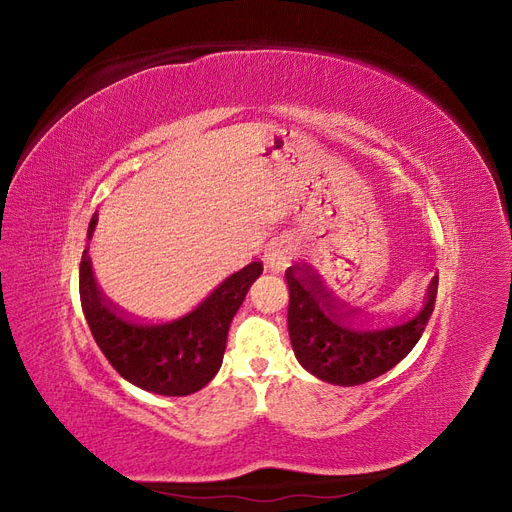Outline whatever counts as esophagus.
<instances>
[{"instance_id":"34e87169","label":"esophagus","mask_w":512,"mask_h":512,"mask_svg":"<svg viewBox=\"0 0 512 512\" xmlns=\"http://www.w3.org/2000/svg\"><path fill=\"white\" fill-rule=\"evenodd\" d=\"M265 265H267V269L273 271V273L282 271V267L286 265V252H284L282 245L269 247V252L265 254Z\"/></svg>"}]
</instances>
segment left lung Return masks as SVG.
Wrapping results in <instances>:
<instances>
[{
    "label": "left lung",
    "instance_id": "1",
    "mask_svg": "<svg viewBox=\"0 0 512 512\" xmlns=\"http://www.w3.org/2000/svg\"><path fill=\"white\" fill-rule=\"evenodd\" d=\"M290 290L288 333L299 363L324 382L354 386L395 367L421 339L433 314L438 275L421 309L401 320L342 314L305 273L286 269Z\"/></svg>",
    "mask_w": 512,
    "mask_h": 512
}]
</instances>
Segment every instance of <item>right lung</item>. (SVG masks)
I'll return each instance as SVG.
<instances>
[{
  "label": "right lung",
  "mask_w": 512,
  "mask_h": 512,
  "mask_svg": "<svg viewBox=\"0 0 512 512\" xmlns=\"http://www.w3.org/2000/svg\"><path fill=\"white\" fill-rule=\"evenodd\" d=\"M96 222L98 213L89 222L87 239H91ZM260 273L262 262H250L232 273L190 314L173 322L147 324L132 320L104 297L85 250L79 292L91 335L117 374L138 389L183 397L200 391L218 374L230 322Z\"/></svg>",
  "instance_id": "right-lung-1"
}]
</instances>
